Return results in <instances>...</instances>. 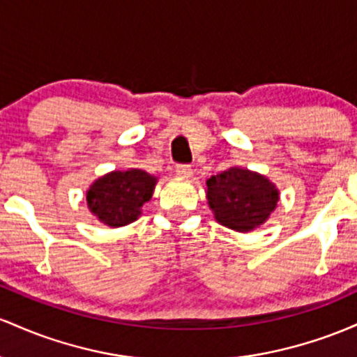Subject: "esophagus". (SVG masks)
I'll return each mask as SVG.
<instances>
[{
    "label": "esophagus",
    "instance_id": "obj_1",
    "mask_svg": "<svg viewBox=\"0 0 357 357\" xmlns=\"http://www.w3.org/2000/svg\"><path fill=\"white\" fill-rule=\"evenodd\" d=\"M175 172H177L178 177H182V178H190L192 177V168L189 165H177Z\"/></svg>",
    "mask_w": 357,
    "mask_h": 357
}]
</instances>
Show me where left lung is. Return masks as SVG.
<instances>
[{"instance_id": "obj_1", "label": "left lung", "mask_w": 357, "mask_h": 357, "mask_svg": "<svg viewBox=\"0 0 357 357\" xmlns=\"http://www.w3.org/2000/svg\"><path fill=\"white\" fill-rule=\"evenodd\" d=\"M206 197L214 219L236 232H251L270 219L280 190L265 175L231 167L206 180Z\"/></svg>"}]
</instances>
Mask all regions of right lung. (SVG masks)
Masks as SVG:
<instances>
[{
	"label": "right lung",
	"instance_id": "right-lung-1",
	"mask_svg": "<svg viewBox=\"0 0 357 357\" xmlns=\"http://www.w3.org/2000/svg\"><path fill=\"white\" fill-rule=\"evenodd\" d=\"M158 178L142 168L113 170L96 178L86 190L91 214L109 227H123L142 215Z\"/></svg>",
	"mask_w": 357,
	"mask_h": 357
}]
</instances>
